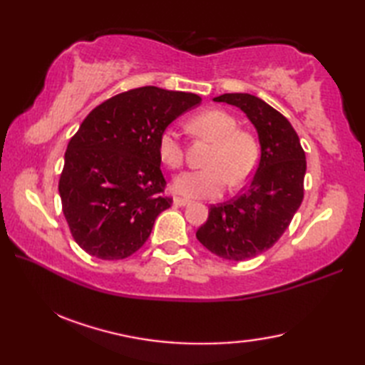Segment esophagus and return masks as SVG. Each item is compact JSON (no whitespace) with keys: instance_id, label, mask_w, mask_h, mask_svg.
<instances>
[{"instance_id":"esophagus-1","label":"esophagus","mask_w":365,"mask_h":365,"mask_svg":"<svg viewBox=\"0 0 365 365\" xmlns=\"http://www.w3.org/2000/svg\"><path fill=\"white\" fill-rule=\"evenodd\" d=\"M190 202H191L190 199L178 197V196H175V197H174V205H177V207H185V205H188Z\"/></svg>"}]
</instances>
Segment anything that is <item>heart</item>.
<instances>
[{
  "label": "heart",
  "mask_w": 365,
  "mask_h": 365,
  "mask_svg": "<svg viewBox=\"0 0 365 365\" xmlns=\"http://www.w3.org/2000/svg\"><path fill=\"white\" fill-rule=\"evenodd\" d=\"M188 128L195 136L212 141L213 147L207 155V168L177 175L173 183L174 191L188 197H216L224 191L226 183L230 188L242 187L257 161L259 150L254 136L240 130L234 115L218 108L192 115ZM157 152L166 168H182L185 150L175 128L161 130Z\"/></svg>",
  "instance_id": "obj_1"
}]
</instances>
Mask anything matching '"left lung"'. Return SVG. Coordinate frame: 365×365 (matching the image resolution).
<instances>
[{"label":"left lung","instance_id":"obj_1","mask_svg":"<svg viewBox=\"0 0 365 365\" xmlns=\"http://www.w3.org/2000/svg\"><path fill=\"white\" fill-rule=\"evenodd\" d=\"M215 102L238 106L257 128L260 160L246 190L210 205L196 237L221 259L242 262L269 250L304 197L306 153L287 118L251 94H222Z\"/></svg>","mask_w":365,"mask_h":365}]
</instances>
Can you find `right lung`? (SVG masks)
Wrapping results in <instances>:
<instances>
[{
  "instance_id": "right-lung-1",
  "label": "right lung",
  "mask_w": 365,
  "mask_h": 365,
  "mask_svg": "<svg viewBox=\"0 0 365 365\" xmlns=\"http://www.w3.org/2000/svg\"><path fill=\"white\" fill-rule=\"evenodd\" d=\"M200 97L155 86L105 100L67 144L59 196L71 234L103 260L130 257L149 238L165 196L157 139Z\"/></svg>"
}]
</instances>
